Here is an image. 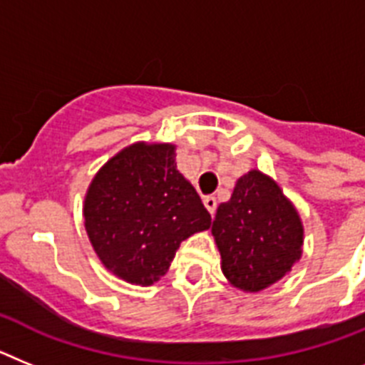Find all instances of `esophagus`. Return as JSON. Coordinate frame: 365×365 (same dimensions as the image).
I'll return each mask as SVG.
<instances>
[{"label": "esophagus", "instance_id": "esophagus-1", "mask_svg": "<svg viewBox=\"0 0 365 365\" xmlns=\"http://www.w3.org/2000/svg\"><path fill=\"white\" fill-rule=\"evenodd\" d=\"M204 205L207 207V211L211 213V217H213L215 211H217V198H215V196H205Z\"/></svg>", "mask_w": 365, "mask_h": 365}]
</instances>
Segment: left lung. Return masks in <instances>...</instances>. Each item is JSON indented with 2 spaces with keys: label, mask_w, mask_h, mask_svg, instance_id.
Returning a JSON list of instances; mask_svg holds the SVG:
<instances>
[{
  "label": "left lung",
  "mask_w": 365,
  "mask_h": 365,
  "mask_svg": "<svg viewBox=\"0 0 365 365\" xmlns=\"http://www.w3.org/2000/svg\"><path fill=\"white\" fill-rule=\"evenodd\" d=\"M211 233L222 272L244 292H261L299 261L303 224L292 202L261 170L237 180L230 202L218 205Z\"/></svg>",
  "instance_id": "1"
}]
</instances>
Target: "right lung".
Returning a JSON list of instances; mask_svg holds the SVG:
<instances>
[{"label": "right lung", "instance_id": "obj_1", "mask_svg": "<svg viewBox=\"0 0 365 365\" xmlns=\"http://www.w3.org/2000/svg\"><path fill=\"white\" fill-rule=\"evenodd\" d=\"M174 145L134 143L108 160L84 198L97 257L126 283H156L182 240L209 230L211 215L176 169Z\"/></svg>", "mask_w": 365, "mask_h": 365}]
</instances>
